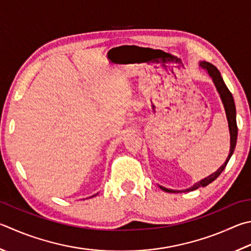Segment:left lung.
Segmentation results:
<instances>
[{"label": "left lung", "mask_w": 251, "mask_h": 251, "mask_svg": "<svg viewBox=\"0 0 251 251\" xmlns=\"http://www.w3.org/2000/svg\"><path fill=\"white\" fill-rule=\"evenodd\" d=\"M200 66H201L203 69L207 72V75L211 76V79L213 80V83L215 85V88L217 90L218 94H220V98L222 100L223 105H224L225 108V113H226V117H227V122H228V128H229V135H230V149H229V153L228 157H227L226 161L224 162V165H222L218 169L209 175L208 176L204 177V179L200 180L197 183H194L192 186L185 189V190H171V189H167L165 186L158 185L162 191L168 193H182V192H190V191L197 190L201 186H206L209 183H212L214 180H216L218 176L221 175L223 170L225 169V167L228 163L230 157L233 156L234 150L236 147V143H237V134H238V128H237V122H236V107H235V102H234V98L231 93L229 92L228 88H227L224 80H223L221 72L217 70V68L215 66H213L212 63L206 62V61H201L200 62Z\"/></svg>", "instance_id": "1"}]
</instances>
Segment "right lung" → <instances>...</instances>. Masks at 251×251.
I'll return each mask as SVG.
<instances>
[{
    "label": "right lung",
    "instance_id": "1",
    "mask_svg": "<svg viewBox=\"0 0 251 251\" xmlns=\"http://www.w3.org/2000/svg\"><path fill=\"white\" fill-rule=\"evenodd\" d=\"M95 195H98V193H97V194H94V195H92V197H90V198H93V197H95Z\"/></svg>",
    "mask_w": 251,
    "mask_h": 251
}]
</instances>
